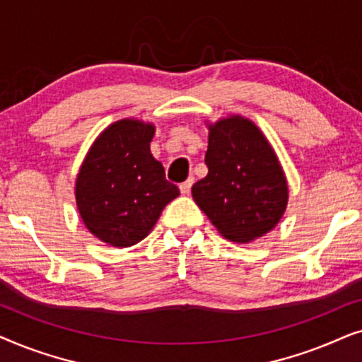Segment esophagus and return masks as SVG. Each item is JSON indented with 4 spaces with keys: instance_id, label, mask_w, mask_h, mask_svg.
<instances>
[{
    "instance_id": "obj_1",
    "label": "esophagus",
    "mask_w": 362,
    "mask_h": 362,
    "mask_svg": "<svg viewBox=\"0 0 362 362\" xmlns=\"http://www.w3.org/2000/svg\"><path fill=\"white\" fill-rule=\"evenodd\" d=\"M192 182H194V177H187V180L185 181V182H181L180 185V191H181V194H189L191 192V186H192Z\"/></svg>"
}]
</instances>
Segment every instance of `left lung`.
<instances>
[{
  "label": "left lung",
  "instance_id": "left-lung-1",
  "mask_svg": "<svg viewBox=\"0 0 362 362\" xmlns=\"http://www.w3.org/2000/svg\"><path fill=\"white\" fill-rule=\"evenodd\" d=\"M204 161L209 171L192 186V197L226 239L245 244L279 224L288 187L254 123L230 117L211 125Z\"/></svg>",
  "mask_w": 362,
  "mask_h": 362
}]
</instances>
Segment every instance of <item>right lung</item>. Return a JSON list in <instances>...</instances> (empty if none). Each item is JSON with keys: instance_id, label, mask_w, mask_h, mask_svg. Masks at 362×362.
I'll return each mask as SVG.
<instances>
[{"instance_id": "obj_1", "label": "right lung", "mask_w": 362, "mask_h": 362, "mask_svg": "<svg viewBox=\"0 0 362 362\" xmlns=\"http://www.w3.org/2000/svg\"><path fill=\"white\" fill-rule=\"evenodd\" d=\"M155 127L140 120L113 123L97 138L76 182L77 207L87 229L115 247L145 239L180 189L153 158Z\"/></svg>"}]
</instances>
